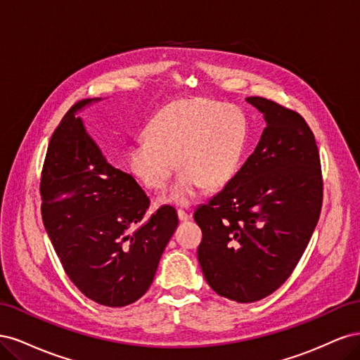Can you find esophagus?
Returning a JSON list of instances; mask_svg holds the SVG:
<instances>
[{"mask_svg": "<svg viewBox=\"0 0 360 360\" xmlns=\"http://www.w3.org/2000/svg\"><path fill=\"white\" fill-rule=\"evenodd\" d=\"M177 214H179V219L181 221V222H184V221H188L189 219V217H191V214L189 213H186V212H184V210H177Z\"/></svg>", "mask_w": 360, "mask_h": 360, "instance_id": "1", "label": "esophagus"}]
</instances>
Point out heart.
Wrapping results in <instances>:
<instances>
[{
    "label": "heart",
    "instance_id": "b5f03b06",
    "mask_svg": "<svg viewBox=\"0 0 360 360\" xmlns=\"http://www.w3.org/2000/svg\"><path fill=\"white\" fill-rule=\"evenodd\" d=\"M147 138L136 139L127 150L130 172L146 188L162 191L176 162L180 176L163 202L186 207L202 186L222 188L234 177L246 148L248 118L236 105L184 97L158 111Z\"/></svg>",
    "mask_w": 360,
    "mask_h": 360
}]
</instances>
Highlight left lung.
I'll return each mask as SVG.
<instances>
[{
  "mask_svg": "<svg viewBox=\"0 0 360 360\" xmlns=\"http://www.w3.org/2000/svg\"><path fill=\"white\" fill-rule=\"evenodd\" d=\"M246 102L264 114L259 143L225 188L193 213L207 284L238 303L264 299L290 278L323 204L320 153L304 118L266 97Z\"/></svg>",
  "mask_w": 360,
  "mask_h": 360,
  "instance_id": "obj_1",
  "label": "left lung"
}]
</instances>
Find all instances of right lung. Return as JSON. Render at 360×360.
I'll use <instances>...</instances> for the list:
<instances>
[{"label": "right lung", "mask_w": 360, "mask_h": 360, "mask_svg": "<svg viewBox=\"0 0 360 360\" xmlns=\"http://www.w3.org/2000/svg\"><path fill=\"white\" fill-rule=\"evenodd\" d=\"M99 99L75 103L53 132L40 179L41 219L63 269L89 299L126 307L143 297L163 249L179 225L136 180L108 163L75 114Z\"/></svg>", "instance_id": "add662e5"}]
</instances>
